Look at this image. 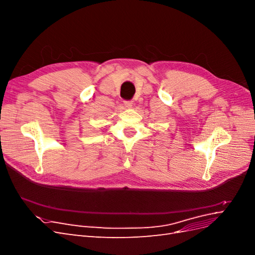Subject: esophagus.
I'll return each mask as SVG.
<instances>
[{
  "label": "esophagus",
  "instance_id": "34e87169",
  "mask_svg": "<svg viewBox=\"0 0 255 255\" xmlns=\"http://www.w3.org/2000/svg\"><path fill=\"white\" fill-rule=\"evenodd\" d=\"M133 105V102L132 101H125V106L127 107V109H130Z\"/></svg>",
  "mask_w": 255,
  "mask_h": 255
}]
</instances>
